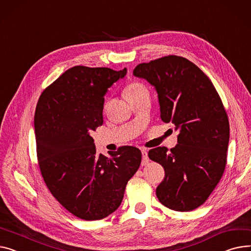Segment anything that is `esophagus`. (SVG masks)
<instances>
[{"instance_id": "esophagus-1", "label": "esophagus", "mask_w": 251, "mask_h": 251, "mask_svg": "<svg viewBox=\"0 0 251 251\" xmlns=\"http://www.w3.org/2000/svg\"><path fill=\"white\" fill-rule=\"evenodd\" d=\"M142 164L146 165L149 162V158H148V153L146 150H142Z\"/></svg>"}]
</instances>
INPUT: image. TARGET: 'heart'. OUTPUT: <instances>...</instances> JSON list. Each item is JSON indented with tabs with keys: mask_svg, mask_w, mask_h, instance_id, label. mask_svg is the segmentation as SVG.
Segmentation results:
<instances>
[{
	"mask_svg": "<svg viewBox=\"0 0 251 251\" xmlns=\"http://www.w3.org/2000/svg\"><path fill=\"white\" fill-rule=\"evenodd\" d=\"M144 92H147L146 88L142 85V83L138 82V81H133L125 88L124 90V95L125 97L128 98H132V97H135L138 96Z\"/></svg>",
	"mask_w": 251,
	"mask_h": 251,
	"instance_id": "1",
	"label": "heart"
}]
</instances>
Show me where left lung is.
Segmentation results:
<instances>
[{
    "mask_svg": "<svg viewBox=\"0 0 251 251\" xmlns=\"http://www.w3.org/2000/svg\"><path fill=\"white\" fill-rule=\"evenodd\" d=\"M133 75L155 88L161 120L178 131L176 147L148 151L165 173L156 197L172 210H195L206 202L225 170L229 121L221 98L210 78L181 56L140 63Z\"/></svg>",
    "mask_w": 251,
    "mask_h": 251,
    "instance_id": "left-lung-1",
    "label": "left lung"
}]
</instances>
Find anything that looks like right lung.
I'll list each match as a JSON object with an SVG mask.
<instances>
[{
    "mask_svg": "<svg viewBox=\"0 0 251 251\" xmlns=\"http://www.w3.org/2000/svg\"><path fill=\"white\" fill-rule=\"evenodd\" d=\"M127 70L76 65L41 94L34 115L39 169L50 193L77 218L101 220L121 205L141 151L121 146L98 154L91 133L103 124L108 89Z\"/></svg>",
    "mask_w": 251,
    "mask_h": 251,
    "instance_id": "add662e5",
    "label": "right lung"
}]
</instances>
